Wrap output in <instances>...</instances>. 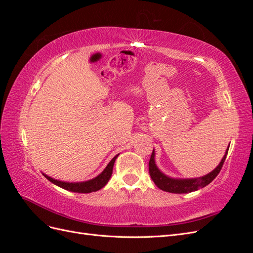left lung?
Returning a JSON list of instances; mask_svg holds the SVG:
<instances>
[{
  "mask_svg": "<svg viewBox=\"0 0 253 253\" xmlns=\"http://www.w3.org/2000/svg\"><path fill=\"white\" fill-rule=\"evenodd\" d=\"M229 147H230V144L228 145V149L225 153L224 157L221 158L219 165L215 168V169H214L212 172H210L209 174H207L200 178H172V177H169V176L165 175L158 169L155 164V152L153 150L150 162H149L150 176L152 180L154 181L155 185L159 189L166 191V192L176 193V194L193 192V191H196L198 189L206 187L207 185H209V183L218 175V173L221 170V167H223L225 163Z\"/></svg>",
  "mask_w": 253,
  "mask_h": 253,
  "instance_id": "left-lung-1",
  "label": "left lung"
}]
</instances>
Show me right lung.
I'll return each instance as SVG.
<instances>
[{"instance_id": "obj_1", "label": "right lung", "mask_w": 253, "mask_h": 253, "mask_svg": "<svg viewBox=\"0 0 253 253\" xmlns=\"http://www.w3.org/2000/svg\"><path fill=\"white\" fill-rule=\"evenodd\" d=\"M119 155V154H118ZM118 155L115 156L109 165L106 166L105 169L99 174L97 177L89 179L87 181H82V182H66V181H61L53 179L46 174H43L45 177H46L50 182L55 183L56 186L71 191V192H77V193H90V192H96V191L100 190L103 188L108 181L110 180L112 173H113V167L115 164V160L118 157Z\"/></svg>"}]
</instances>
